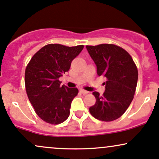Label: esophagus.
Segmentation results:
<instances>
[{
	"mask_svg": "<svg viewBox=\"0 0 159 159\" xmlns=\"http://www.w3.org/2000/svg\"><path fill=\"white\" fill-rule=\"evenodd\" d=\"M80 93H82V94L85 95V94L88 93L89 92H87V91H86V90H83V89H81V90H80Z\"/></svg>",
	"mask_w": 159,
	"mask_h": 159,
	"instance_id": "1",
	"label": "esophagus"
}]
</instances>
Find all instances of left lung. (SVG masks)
Listing matches in <instances>:
<instances>
[{
	"mask_svg": "<svg viewBox=\"0 0 159 159\" xmlns=\"http://www.w3.org/2000/svg\"><path fill=\"white\" fill-rule=\"evenodd\" d=\"M86 48L97 66L98 75L107 78L102 96L93 93L96 102L89 111L98 120L113 121L120 118L132 102L138 83V68L130 54L118 45L100 44Z\"/></svg>",
	"mask_w": 159,
	"mask_h": 159,
	"instance_id": "obj_1",
	"label": "left lung"
}]
</instances>
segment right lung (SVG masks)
Here are the masks:
<instances>
[{
    "label": "right lung",
    "mask_w": 159,
    "mask_h": 159,
    "mask_svg": "<svg viewBox=\"0 0 159 159\" xmlns=\"http://www.w3.org/2000/svg\"><path fill=\"white\" fill-rule=\"evenodd\" d=\"M83 48V45L48 44L40 48L27 64L25 73L27 97L36 114L45 123L57 125L69 117L71 103L78 90L61 86L59 78L68 72Z\"/></svg>",
    "instance_id": "obj_1"
}]
</instances>
